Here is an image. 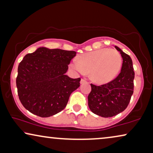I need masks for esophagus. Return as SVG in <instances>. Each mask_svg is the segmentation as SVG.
Segmentation results:
<instances>
[{"instance_id": "34e87169", "label": "esophagus", "mask_w": 153, "mask_h": 153, "mask_svg": "<svg viewBox=\"0 0 153 153\" xmlns=\"http://www.w3.org/2000/svg\"><path fill=\"white\" fill-rule=\"evenodd\" d=\"M86 81L85 79H81V80H80V84H83V83H85L86 82Z\"/></svg>"}]
</instances>
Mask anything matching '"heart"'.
<instances>
[{"instance_id": "1", "label": "heart", "mask_w": 153, "mask_h": 153, "mask_svg": "<svg viewBox=\"0 0 153 153\" xmlns=\"http://www.w3.org/2000/svg\"><path fill=\"white\" fill-rule=\"evenodd\" d=\"M122 57L117 50L99 48L84 53L74 59L71 67L81 74L90 73V77L98 84H106L113 80L120 72Z\"/></svg>"}]
</instances>
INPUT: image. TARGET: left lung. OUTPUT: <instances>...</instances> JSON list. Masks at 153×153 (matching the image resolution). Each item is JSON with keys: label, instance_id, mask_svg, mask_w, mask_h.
I'll list each match as a JSON object with an SVG mask.
<instances>
[{"label": "left lung", "instance_id": "8db88e82", "mask_svg": "<svg viewBox=\"0 0 153 153\" xmlns=\"http://www.w3.org/2000/svg\"><path fill=\"white\" fill-rule=\"evenodd\" d=\"M123 58L121 71L114 79L100 86L91 84L88 105L92 112L108 118L119 114L127 108L134 90V72L131 57L115 46Z\"/></svg>", "mask_w": 153, "mask_h": 153}]
</instances>
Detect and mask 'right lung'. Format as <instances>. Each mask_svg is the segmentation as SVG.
<instances>
[{
    "instance_id": "obj_1",
    "label": "right lung",
    "mask_w": 153,
    "mask_h": 153,
    "mask_svg": "<svg viewBox=\"0 0 153 153\" xmlns=\"http://www.w3.org/2000/svg\"><path fill=\"white\" fill-rule=\"evenodd\" d=\"M76 51L40 47L19 64L16 87L23 107L41 117H49L65 108L69 96L79 87L80 78L65 74Z\"/></svg>"
}]
</instances>
